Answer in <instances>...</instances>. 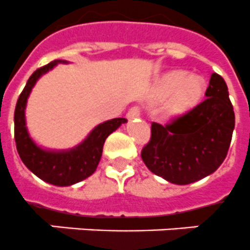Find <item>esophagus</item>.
Masks as SVG:
<instances>
[{
    "label": "esophagus",
    "mask_w": 250,
    "mask_h": 250,
    "mask_svg": "<svg viewBox=\"0 0 250 250\" xmlns=\"http://www.w3.org/2000/svg\"><path fill=\"white\" fill-rule=\"evenodd\" d=\"M140 114H141V109H140L139 106H132L128 110V113H127V118L128 119L137 118V117H140Z\"/></svg>",
    "instance_id": "1"
}]
</instances>
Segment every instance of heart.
<instances>
[{"mask_svg": "<svg viewBox=\"0 0 250 250\" xmlns=\"http://www.w3.org/2000/svg\"><path fill=\"white\" fill-rule=\"evenodd\" d=\"M204 91V81L199 76H188L185 72H172L162 79L159 92L169 96V107L173 111L186 110L198 103Z\"/></svg>", "mask_w": 250, "mask_h": 250, "instance_id": "heart-1", "label": "heart"}]
</instances>
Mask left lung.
<instances>
[{"instance_id":"1","label":"left lung","mask_w":250,"mask_h":250,"mask_svg":"<svg viewBox=\"0 0 250 250\" xmlns=\"http://www.w3.org/2000/svg\"><path fill=\"white\" fill-rule=\"evenodd\" d=\"M206 96L167 125L151 123V137L141 158L150 171L171 184L188 185L209 176L227 155L235 114L220 74H212Z\"/></svg>"}]
</instances>
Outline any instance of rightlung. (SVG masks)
I'll return each instance as SVG.
<instances>
[{"label":"right lung","instance_id":"1","mask_svg":"<svg viewBox=\"0 0 250 250\" xmlns=\"http://www.w3.org/2000/svg\"><path fill=\"white\" fill-rule=\"evenodd\" d=\"M62 60H54L47 65L37 69L29 77L24 90L20 93L16 103L14 123H15V143L20 159L28 169L44 182L56 186H70L90 177L96 171L100 162L103 147L106 137L118 128L127 119L114 118L101 123L92 129L87 139L78 146L64 151L44 150L34 144L30 139L25 125V106L30 91L41 76L47 73Z\"/></svg>","mask_w":250,"mask_h":250}]
</instances>
